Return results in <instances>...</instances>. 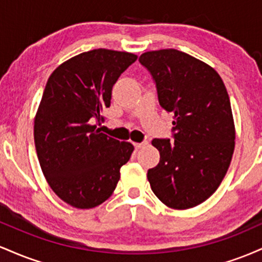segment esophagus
<instances>
[{"label":"esophagus","instance_id":"obj_1","mask_svg":"<svg viewBox=\"0 0 262 262\" xmlns=\"http://www.w3.org/2000/svg\"><path fill=\"white\" fill-rule=\"evenodd\" d=\"M144 145H146V143H145V141H144V143H134V146H135V149H141V148H143Z\"/></svg>","mask_w":262,"mask_h":262}]
</instances>
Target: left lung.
<instances>
[{
  "mask_svg": "<svg viewBox=\"0 0 262 262\" xmlns=\"http://www.w3.org/2000/svg\"><path fill=\"white\" fill-rule=\"evenodd\" d=\"M160 106L173 114L172 138L152 139L160 161L148 171L155 196L173 209H187L219 187L234 152L230 100L223 80L206 62L176 49L141 54Z\"/></svg>",
  "mask_w": 262,
  "mask_h": 262,
  "instance_id": "left-lung-1",
  "label": "left lung"
}]
</instances>
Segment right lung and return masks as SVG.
I'll return each mask as SVG.
<instances>
[{
	"instance_id": "1",
	"label": "right lung",
	"mask_w": 262,
	"mask_h": 262,
	"mask_svg": "<svg viewBox=\"0 0 262 262\" xmlns=\"http://www.w3.org/2000/svg\"><path fill=\"white\" fill-rule=\"evenodd\" d=\"M138 56L95 49L56 68L48 79L34 119L38 160L48 183L75 208L103 203L133 152L130 143L101 133L112 87Z\"/></svg>"
}]
</instances>
